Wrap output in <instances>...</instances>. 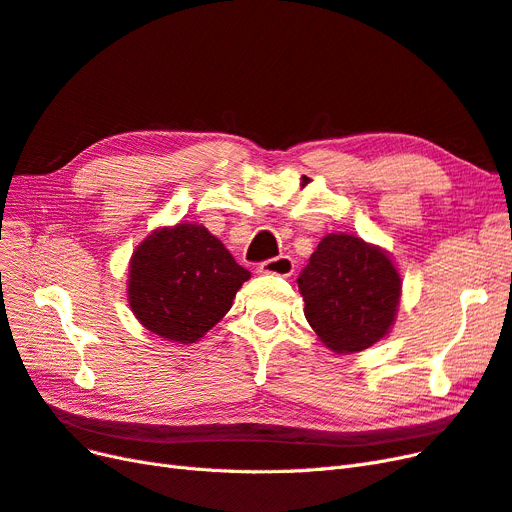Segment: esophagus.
<instances>
[{"label": "esophagus", "instance_id": "obj_1", "mask_svg": "<svg viewBox=\"0 0 512 512\" xmlns=\"http://www.w3.org/2000/svg\"><path fill=\"white\" fill-rule=\"evenodd\" d=\"M258 271L265 273V275H282V277H288V275H292V271H294V262H292V258H288V256H277V258H269V260H265V262H260Z\"/></svg>", "mask_w": 512, "mask_h": 512}]
</instances>
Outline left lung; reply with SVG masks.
<instances>
[{
    "mask_svg": "<svg viewBox=\"0 0 512 512\" xmlns=\"http://www.w3.org/2000/svg\"><path fill=\"white\" fill-rule=\"evenodd\" d=\"M305 318L335 352H361L389 333L401 277L378 247L352 235H327L299 273Z\"/></svg>",
    "mask_w": 512,
    "mask_h": 512,
    "instance_id": "8db88e82",
    "label": "left lung"
}]
</instances>
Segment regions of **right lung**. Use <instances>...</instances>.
<instances>
[{
	"instance_id": "1",
	"label": "right lung",
	"mask_w": 512,
	"mask_h": 512,
	"mask_svg": "<svg viewBox=\"0 0 512 512\" xmlns=\"http://www.w3.org/2000/svg\"><path fill=\"white\" fill-rule=\"evenodd\" d=\"M250 271L205 226L160 228L136 247L128 297L145 329L168 342L194 344L218 324Z\"/></svg>"
}]
</instances>
